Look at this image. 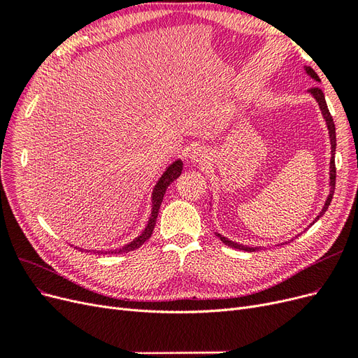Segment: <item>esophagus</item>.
<instances>
[{
  "label": "esophagus",
  "mask_w": 358,
  "mask_h": 358,
  "mask_svg": "<svg viewBox=\"0 0 358 358\" xmlns=\"http://www.w3.org/2000/svg\"><path fill=\"white\" fill-rule=\"evenodd\" d=\"M189 159L192 162H197V164H206V162L210 159L209 149L204 148V146H200L197 149H194L192 152H191V155H189Z\"/></svg>",
  "instance_id": "obj_1"
}]
</instances>
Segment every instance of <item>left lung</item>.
Masks as SVG:
<instances>
[{
    "label": "left lung",
    "instance_id": "obj_1",
    "mask_svg": "<svg viewBox=\"0 0 358 358\" xmlns=\"http://www.w3.org/2000/svg\"><path fill=\"white\" fill-rule=\"evenodd\" d=\"M305 70H306L308 76H310V78H312L313 80H315V82H321V80H320V78H318V74H317L315 71H313L310 67H305ZM309 94L313 96V99H315V101H317V103H318V106H320V110H321V113H322L324 121H326V124H327L329 136H330V145H331V158H330V194H329V197H327L326 203H324V206H322V209H321L320 215H318L317 218H315V221H318V220L321 218V216H322L324 213H326V210L329 209V206H330L331 199H333L334 185H336V166H334V152H336V128H334L333 117H331V115H330V112H329V107H327L326 99H324V92L318 88V86H313V88H310V90H309ZM315 221H313V222H315ZM313 222H312V224H313ZM312 224H310V225H312ZM215 234L220 237L222 243L229 245V246H231V248H234V249H242V251H255V249H258V248H249V246H243V245H241V243H236V242H233V241H229V239H227V237H224V236H222V234H220V233H215Z\"/></svg>",
    "mask_w": 358,
    "mask_h": 358
}]
</instances>
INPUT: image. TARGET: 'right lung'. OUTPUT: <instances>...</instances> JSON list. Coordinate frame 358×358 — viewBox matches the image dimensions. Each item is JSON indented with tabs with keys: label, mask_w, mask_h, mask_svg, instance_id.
Wrapping results in <instances>:
<instances>
[{
	"label": "right lung",
	"mask_w": 358,
	"mask_h": 358,
	"mask_svg": "<svg viewBox=\"0 0 358 358\" xmlns=\"http://www.w3.org/2000/svg\"><path fill=\"white\" fill-rule=\"evenodd\" d=\"M182 167H183V162L180 159H176L175 162H171V164L166 169V171L162 173V176L158 179L157 185L154 187V191H152V197H150V199H152V210H150L149 221L145 227V230L142 231V234L137 236L134 241H131V242L124 245L122 248H119V249H113V251H94V252H99V254L100 252L101 254H122V252L134 251V249L142 246L154 231V227H155V222H157V218H158V210H159V206L162 203V197H164V194H166V189L169 188V185L173 180L180 176ZM78 249H80V248H78ZM80 251H82V249H80ZM90 251H92V249H90Z\"/></svg>",
	"instance_id": "obj_1"
}]
</instances>
